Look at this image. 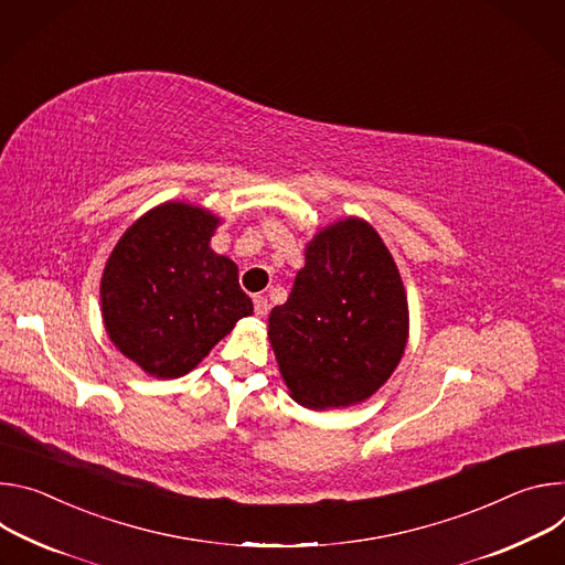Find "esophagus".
Returning <instances> with one entry per match:
<instances>
[{"label":"esophagus","mask_w":565,"mask_h":565,"mask_svg":"<svg viewBox=\"0 0 565 565\" xmlns=\"http://www.w3.org/2000/svg\"><path fill=\"white\" fill-rule=\"evenodd\" d=\"M254 309H256V317L265 319L269 315V300L265 296H256L254 298Z\"/></svg>","instance_id":"esophagus-1"}]
</instances>
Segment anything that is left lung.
Returning a JSON list of instances; mask_svg holds the SVG:
<instances>
[{"label":"left lung","mask_w":565,"mask_h":565,"mask_svg":"<svg viewBox=\"0 0 565 565\" xmlns=\"http://www.w3.org/2000/svg\"><path fill=\"white\" fill-rule=\"evenodd\" d=\"M406 339L397 265L377 231L356 217L309 242L287 302L269 315L280 374L307 408L367 399L397 367Z\"/></svg>","instance_id":"1"}]
</instances>
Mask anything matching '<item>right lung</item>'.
<instances>
[{
	"label": "right lung",
	"instance_id": "right-lung-1",
	"mask_svg": "<svg viewBox=\"0 0 565 565\" xmlns=\"http://www.w3.org/2000/svg\"><path fill=\"white\" fill-rule=\"evenodd\" d=\"M220 220L168 202L137 220L114 246L100 280L114 345L148 374L174 380L254 311L237 267L209 246Z\"/></svg>",
	"mask_w": 565,
	"mask_h": 565
}]
</instances>
